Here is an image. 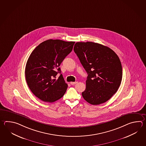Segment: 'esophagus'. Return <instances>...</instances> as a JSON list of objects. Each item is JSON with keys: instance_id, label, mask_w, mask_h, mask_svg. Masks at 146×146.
Returning a JSON list of instances; mask_svg holds the SVG:
<instances>
[{"instance_id": "obj_1", "label": "esophagus", "mask_w": 146, "mask_h": 146, "mask_svg": "<svg viewBox=\"0 0 146 146\" xmlns=\"http://www.w3.org/2000/svg\"><path fill=\"white\" fill-rule=\"evenodd\" d=\"M78 82H72L70 83V84H71L72 85H75V84H76Z\"/></svg>"}]
</instances>
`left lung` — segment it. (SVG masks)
Instances as JSON below:
<instances>
[{
  "instance_id": "obj_1",
  "label": "left lung",
  "mask_w": 146,
  "mask_h": 146,
  "mask_svg": "<svg viewBox=\"0 0 146 146\" xmlns=\"http://www.w3.org/2000/svg\"><path fill=\"white\" fill-rule=\"evenodd\" d=\"M74 51L88 74L86 89L82 93L84 99L93 105L106 102L121 83L119 58L110 48L93 42H78Z\"/></svg>"
}]
</instances>
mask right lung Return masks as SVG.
Listing matches in <instances>:
<instances>
[{
	"label": "right lung",
	"mask_w": 146,
	"mask_h": 146,
	"mask_svg": "<svg viewBox=\"0 0 146 146\" xmlns=\"http://www.w3.org/2000/svg\"><path fill=\"white\" fill-rule=\"evenodd\" d=\"M74 42L48 39L37 46L30 54L25 70L27 84L42 101L53 102L62 98L68 88L59 68L73 47ZM58 72H56V70Z\"/></svg>",
	"instance_id": "right-lung-1"
}]
</instances>
